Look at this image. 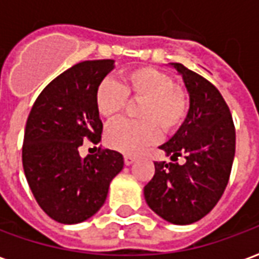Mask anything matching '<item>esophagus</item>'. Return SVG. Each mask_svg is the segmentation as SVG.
<instances>
[{
  "mask_svg": "<svg viewBox=\"0 0 259 259\" xmlns=\"http://www.w3.org/2000/svg\"><path fill=\"white\" fill-rule=\"evenodd\" d=\"M135 160H137V158L134 157V156H131V154H125V156H124V163H125V165H131Z\"/></svg>",
  "mask_w": 259,
  "mask_h": 259,
  "instance_id": "esophagus-1",
  "label": "esophagus"
}]
</instances>
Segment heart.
Wrapping results in <instances>:
<instances>
[{
    "mask_svg": "<svg viewBox=\"0 0 259 259\" xmlns=\"http://www.w3.org/2000/svg\"><path fill=\"white\" fill-rule=\"evenodd\" d=\"M121 85L113 78H103L95 91L98 111L106 118H114L127 107L128 98L142 101L137 116L141 120H118L105 134L106 143L114 150L134 154L152 145L164 134L177 131L189 111L186 91L175 85L167 71L139 66L124 70Z\"/></svg>",
    "mask_w": 259,
    "mask_h": 259,
    "instance_id": "b5f03b06",
    "label": "heart"
}]
</instances>
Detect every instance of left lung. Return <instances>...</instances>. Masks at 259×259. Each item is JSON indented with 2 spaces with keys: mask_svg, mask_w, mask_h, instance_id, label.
Listing matches in <instances>:
<instances>
[{
  "mask_svg": "<svg viewBox=\"0 0 259 259\" xmlns=\"http://www.w3.org/2000/svg\"><path fill=\"white\" fill-rule=\"evenodd\" d=\"M189 92L188 117L168 142L160 146L172 163L156 161L145 200L163 220L189 225L208 214L229 182L236 131L230 110L208 80L181 63H171ZM184 155L185 164L176 163Z\"/></svg>",
  "mask_w": 259,
  "mask_h": 259,
  "instance_id": "8db88e82",
  "label": "left lung"
}]
</instances>
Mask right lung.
<instances>
[{"mask_svg":"<svg viewBox=\"0 0 259 259\" xmlns=\"http://www.w3.org/2000/svg\"><path fill=\"white\" fill-rule=\"evenodd\" d=\"M114 60H85L63 71L34 102L24 130L22 161L27 184L45 214L78 224L105 204L111 179L124 167L121 153L99 149L81 158L87 139L99 143L102 124L95 91Z\"/></svg>","mask_w":259,"mask_h":259,"instance_id":"right-lung-1","label":"right lung"}]
</instances>
